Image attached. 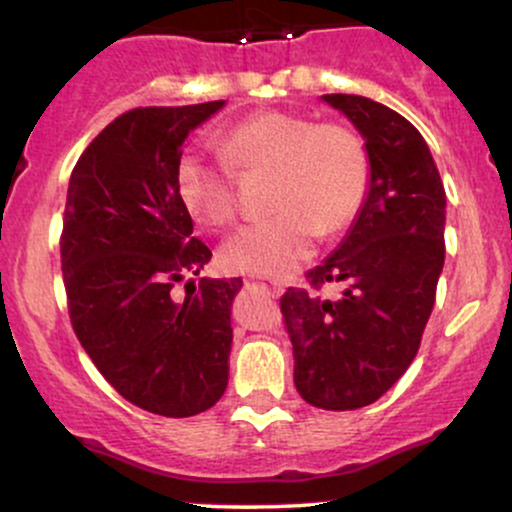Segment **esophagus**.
Returning <instances> with one entry per match:
<instances>
[{"mask_svg":"<svg viewBox=\"0 0 512 512\" xmlns=\"http://www.w3.org/2000/svg\"><path fill=\"white\" fill-rule=\"evenodd\" d=\"M252 281H255V279H252ZM248 284H250V281H248ZM274 293H276V286H274Z\"/></svg>","mask_w":512,"mask_h":512,"instance_id":"34e87169","label":"esophagus"}]
</instances>
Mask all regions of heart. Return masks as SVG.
I'll return each mask as SVG.
<instances>
[{"label": "heart", "instance_id": "b5f03b06", "mask_svg": "<svg viewBox=\"0 0 512 512\" xmlns=\"http://www.w3.org/2000/svg\"><path fill=\"white\" fill-rule=\"evenodd\" d=\"M221 158L185 154L175 185L199 223L226 228L238 216V178L269 173V219L240 228L221 248L228 272L284 279L313 255L317 236L351 226L370 187L366 142L351 127L284 110H260L219 137Z\"/></svg>", "mask_w": 512, "mask_h": 512}]
</instances>
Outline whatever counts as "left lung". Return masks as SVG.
Instances as JSON below:
<instances>
[{
  "label": "left lung",
  "instance_id": "left-lung-1",
  "mask_svg": "<svg viewBox=\"0 0 512 512\" xmlns=\"http://www.w3.org/2000/svg\"><path fill=\"white\" fill-rule=\"evenodd\" d=\"M366 137L370 187L349 236L281 298L293 344V383L317 409L373 404L402 378L421 346L445 262V187L407 117L363 96L327 93ZM347 286L339 302L319 291Z\"/></svg>",
  "mask_w": 512,
  "mask_h": 512
}]
</instances>
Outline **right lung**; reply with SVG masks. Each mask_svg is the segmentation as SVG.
Segmentation results:
<instances>
[{"label":"right lung","mask_w":512,"mask_h":512,"mask_svg":"<svg viewBox=\"0 0 512 512\" xmlns=\"http://www.w3.org/2000/svg\"><path fill=\"white\" fill-rule=\"evenodd\" d=\"M223 101L115 117L72 170L60 236L69 320L103 378L158 416H195L228 385L231 308L243 281H187L211 250L175 185L182 142Z\"/></svg>","instance_id":"obj_1"}]
</instances>
